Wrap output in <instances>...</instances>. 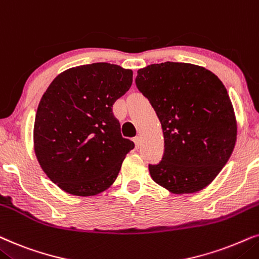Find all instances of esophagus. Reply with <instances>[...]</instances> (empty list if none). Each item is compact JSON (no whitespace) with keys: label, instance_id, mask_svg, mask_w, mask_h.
<instances>
[{"label":"esophagus","instance_id":"esophagus-1","mask_svg":"<svg viewBox=\"0 0 259 259\" xmlns=\"http://www.w3.org/2000/svg\"><path fill=\"white\" fill-rule=\"evenodd\" d=\"M134 142H135V144H136V147L139 148L140 146H141V136H136L135 139H134Z\"/></svg>","mask_w":259,"mask_h":259}]
</instances>
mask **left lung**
<instances>
[{
  "label": "left lung",
  "mask_w": 259,
  "mask_h": 259,
  "mask_svg": "<svg viewBox=\"0 0 259 259\" xmlns=\"http://www.w3.org/2000/svg\"><path fill=\"white\" fill-rule=\"evenodd\" d=\"M136 86L160 119L164 154L149 164L153 180L174 194L204 189L234 149L237 120L222 80L186 63L153 64L137 71Z\"/></svg>",
  "instance_id": "left-lung-1"
}]
</instances>
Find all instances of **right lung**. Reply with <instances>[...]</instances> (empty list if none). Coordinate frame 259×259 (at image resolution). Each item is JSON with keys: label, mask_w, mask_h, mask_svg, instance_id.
I'll return each instance as SVG.
<instances>
[{"label": "right lung", "mask_w": 259, "mask_h": 259, "mask_svg": "<svg viewBox=\"0 0 259 259\" xmlns=\"http://www.w3.org/2000/svg\"><path fill=\"white\" fill-rule=\"evenodd\" d=\"M132 84V70L95 63L68 68L48 86L34 122V151L64 192L92 196L115 182L135 144L122 136L112 106Z\"/></svg>", "instance_id": "add662e5"}]
</instances>
